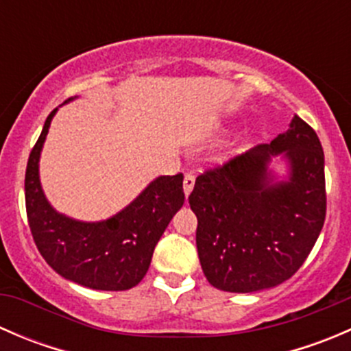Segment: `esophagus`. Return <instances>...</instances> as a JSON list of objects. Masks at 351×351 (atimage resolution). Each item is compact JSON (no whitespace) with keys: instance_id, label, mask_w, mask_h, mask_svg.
Listing matches in <instances>:
<instances>
[{"instance_id":"1","label":"esophagus","mask_w":351,"mask_h":351,"mask_svg":"<svg viewBox=\"0 0 351 351\" xmlns=\"http://www.w3.org/2000/svg\"><path fill=\"white\" fill-rule=\"evenodd\" d=\"M193 186H195V176H193V175H186L185 180H183V192H185L186 197H189L190 193H192Z\"/></svg>"}]
</instances>
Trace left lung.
I'll list each match as a JSON object with an SVG mask.
<instances>
[{"mask_svg":"<svg viewBox=\"0 0 351 351\" xmlns=\"http://www.w3.org/2000/svg\"><path fill=\"white\" fill-rule=\"evenodd\" d=\"M189 202L208 284L234 293L280 285L302 267L326 217L319 137L293 115L270 144L198 176Z\"/></svg>","mask_w":351,"mask_h":351,"instance_id":"8db88e82","label":"left lung"}]
</instances>
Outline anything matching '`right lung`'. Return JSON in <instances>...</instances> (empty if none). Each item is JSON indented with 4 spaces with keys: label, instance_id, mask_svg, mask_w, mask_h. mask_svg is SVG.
Returning a JSON list of instances; mask_svg holds the SVG:
<instances>
[{
    "label": "right lung",
    "instance_id": "1",
    "mask_svg": "<svg viewBox=\"0 0 351 351\" xmlns=\"http://www.w3.org/2000/svg\"><path fill=\"white\" fill-rule=\"evenodd\" d=\"M58 110L45 120L25 173V204L34 241L52 270L66 280L95 290L132 289L147 274L156 244L185 202L183 175L158 176L104 221H80L56 210L42 189L38 162Z\"/></svg>",
    "mask_w": 351,
    "mask_h": 351
}]
</instances>
